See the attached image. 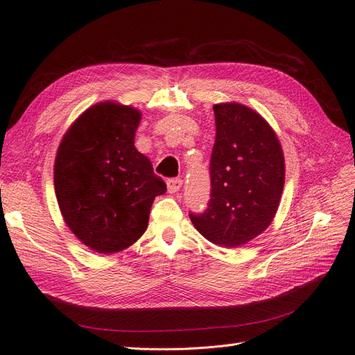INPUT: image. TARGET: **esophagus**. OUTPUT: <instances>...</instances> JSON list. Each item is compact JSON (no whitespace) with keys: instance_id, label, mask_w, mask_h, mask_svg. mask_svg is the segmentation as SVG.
Segmentation results:
<instances>
[{"instance_id":"1","label":"esophagus","mask_w":355,"mask_h":355,"mask_svg":"<svg viewBox=\"0 0 355 355\" xmlns=\"http://www.w3.org/2000/svg\"><path fill=\"white\" fill-rule=\"evenodd\" d=\"M182 187V179L180 178H173V179H168L167 180V191L170 192V194H175V192H178Z\"/></svg>"}]
</instances>
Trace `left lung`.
<instances>
[{
  "label": "left lung",
  "instance_id": "left-lung-1",
  "mask_svg": "<svg viewBox=\"0 0 355 355\" xmlns=\"http://www.w3.org/2000/svg\"><path fill=\"white\" fill-rule=\"evenodd\" d=\"M213 111L209 207L189 218L204 239L231 249L270 227L283 194L284 157L271 125L249 106L218 103Z\"/></svg>",
  "mask_w": 355,
  "mask_h": 355
}]
</instances>
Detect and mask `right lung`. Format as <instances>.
<instances>
[{
  "label": "right lung",
  "mask_w": 355,
  "mask_h": 355,
  "mask_svg": "<svg viewBox=\"0 0 355 355\" xmlns=\"http://www.w3.org/2000/svg\"><path fill=\"white\" fill-rule=\"evenodd\" d=\"M141 112L101 102L84 111L63 136L55 161V191L62 216L92 250L127 249L148 228L164 180L135 148Z\"/></svg>",
  "instance_id": "right-lung-1"
}]
</instances>
